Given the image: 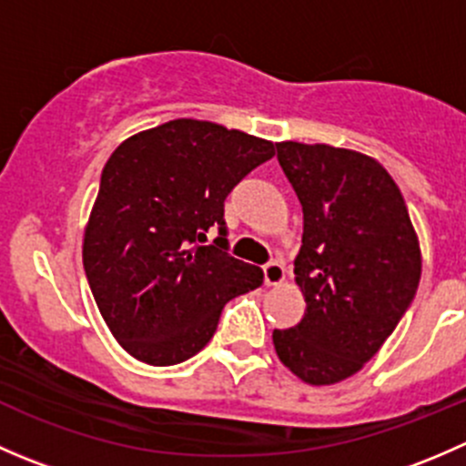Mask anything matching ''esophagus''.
<instances>
[{
	"instance_id": "34e87169",
	"label": "esophagus",
	"mask_w": 466,
	"mask_h": 466,
	"mask_svg": "<svg viewBox=\"0 0 466 466\" xmlns=\"http://www.w3.org/2000/svg\"><path fill=\"white\" fill-rule=\"evenodd\" d=\"M263 279H266V286H279L284 284L286 270L279 261H270L263 266Z\"/></svg>"
}]
</instances>
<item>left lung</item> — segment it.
I'll return each instance as SVG.
<instances>
[{"label": "left lung", "mask_w": 466, "mask_h": 466, "mask_svg": "<svg viewBox=\"0 0 466 466\" xmlns=\"http://www.w3.org/2000/svg\"><path fill=\"white\" fill-rule=\"evenodd\" d=\"M277 157L304 211L295 284L298 327L275 329L281 363L309 385L354 377L392 336L415 298L421 250L406 200L370 155L279 142Z\"/></svg>", "instance_id": "8db88e82"}]
</instances>
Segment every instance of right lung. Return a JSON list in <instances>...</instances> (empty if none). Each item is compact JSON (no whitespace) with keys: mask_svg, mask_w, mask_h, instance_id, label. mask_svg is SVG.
<instances>
[{"mask_svg":"<svg viewBox=\"0 0 466 466\" xmlns=\"http://www.w3.org/2000/svg\"><path fill=\"white\" fill-rule=\"evenodd\" d=\"M275 144L214 121L173 119L124 139L101 173L83 234L94 302L133 359L182 363L211 340L232 298L263 270L229 257L223 203ZM219 248L198 247L209 227Z\"/></svg>","mask_w":466,"mask_h":466,"instance_id":"add662e5","label":"right lung"}]
</instances>
